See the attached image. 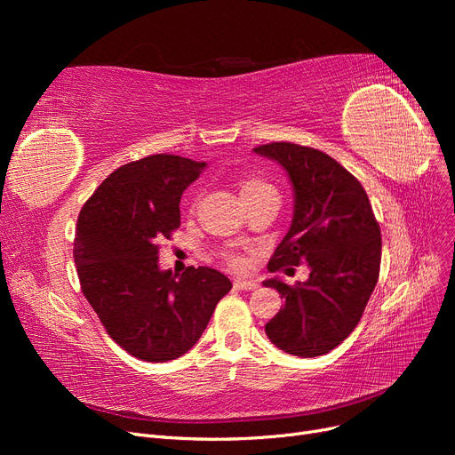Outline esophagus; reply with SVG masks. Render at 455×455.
<instances>
[{"label": "esophagus", "instance_id": "obj_1", "mask_svg": "<svg viewBox=\"0 0 455 455\" xmlns=\"http://www.w3.org/2000/svg\"><path fill=\"white\" fill-rule=\"evenodd\" d=\"M235 286L239 291H254V288H258V283L249 279H235Z\"/></svg>", "mask_w": 455, "mask_h": 455}]
</instances>
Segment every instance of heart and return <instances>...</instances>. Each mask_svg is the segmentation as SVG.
Wrapping results in <instances>:
<instances>
[{
	"instance_id": "b5f03b06",
	"label": "heart",
	"mask_w": 455,
	"mask_h": 455,
	"mask_svg": "<svg viewBox=\"0 0 455 455\" xmlns=\"http://www.w3.org/2000/svg\"><path fill=\"white\" fill-rule=\"evenodd\" d=\"M266 189H273V188H271L267 182L259 180V178H243V180L239 182V194H241L243 201L252 197V196H256V194H259V191H266ZM226 258H228L229 264H231L233 267H237V269H241V267L246 266V258H244L243 254L229 252Z\"/></svg>"
}]
</instances>
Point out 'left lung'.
Wrapping results in <instances>:
<instances>
[{"label": "left lung", "instance_id": "8db88e82", "mask_svg": "<svg viewBox=\"0 0 455 455\" xmlns=\"http://www.w3.org/2000/svg\"><path fill=\"white\" fill-rule=\"evenodd\" d=\"M254 151L279 163L294 191L292 224L267 269L304 261L309 267L307 281L294 286L279 277L264 281L284 298L266 334L288 355L319 356L338 347L361 321L379 277L381 231L364 188L336 159L291 142Z\"/></svg>", "mask_w": 455, "mask_h": 455}]
</instances>
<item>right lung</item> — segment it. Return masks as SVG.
<instances>
[{"mask_svg": "<svg viewBox=\"0 0 455 455\" xmlns=\"http://www.w3.org/2000/svg\"><path fill=\"white\" fill-rule=\"evenodd\" d=\"M204 161L149 156L109 174L77 218L81 291L106 332L136 359L167 363L196 346L231 281L212 267H159V241L180 228V199Z\"/></svg>", "mask_w": 455, "mask_h": 455, "instance_id": "add662e5", "label": "right lung"}]
</instances>
